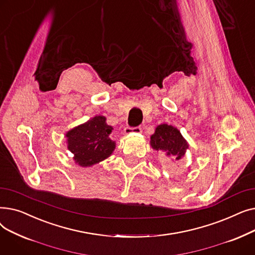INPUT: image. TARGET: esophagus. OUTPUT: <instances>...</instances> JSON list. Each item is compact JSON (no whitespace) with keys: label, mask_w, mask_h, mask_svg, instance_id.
I'll list each match as a JSON object with an SVG mask.
<instances>
[{"label":"esophagus","mask_w":255,"mask_h":255,"mask_svg":"<svg viewBox=\"0 0 255 255\" xmlns=\"http://www.w3.org/2000/svg\"><path fill=\"white\" fill-rule=\"evenodd\" d=\"M124 133L126 135L132 134V133H141V128L140 127H126L124 129Z\"/></svg>","instance_id":"obj_1"}]
</instances>
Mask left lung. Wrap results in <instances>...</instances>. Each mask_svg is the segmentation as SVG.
<instances>
[{"label":"left lung","mask_w":255,"mask_h":255,"mask_svg":"<svg viewBox=\"0 0 255 255\" xmlns=\"http://www.w3.org/2000/svg\"><path fill=\"white\" fill-rule=\"evenodd\" d=\"M150 144L153 150L164 152L173 161H179L185 154L189 144L183 137L178 128L167 124L158 125L154 134L151 135Z\"/></svg>","instance_id":"8db88e82"}]
</instances>
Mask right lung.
Masks as SVG:
<instances>
[{
    "label": "right lung",
    "instance_id": "right-lung-1",
    "mask_svg": "<svg viewBox=\"0 0 255 255\" xmlns=\"http://www.w3.org/2000/svg\"><path fill=\"white\" fill-rule=\"evenodd\" d=\"M112 131L105 117L95 116L67 132V148L73 154L75 163L90 167L109 158L116 149V142L110 137Z\"/></svg>",
    "mask_w": 255,
    "mask_h": 255
}]
</instances>
